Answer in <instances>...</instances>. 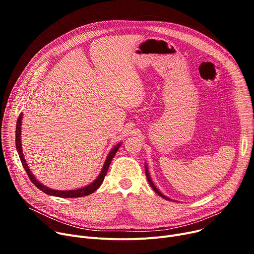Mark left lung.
I'll use <instances>...</instances> for the list:
<instances>
[{
  "label": "left lung",
  "mask_w": 254,
  "mask_h": 254,
  "mask_svg": "<svg viewBox=\"0 0 254 254\" xmlns=\"http://www.w3.org/2000/svg\"><path fill=\"white\" fill-rule=\"evenodd\" d=\"M145 173H146V177H147V180H148V182H149V184H150V186L152 188V190L158 194V195H161L163 198H165V199H168V201H173L172 198H170V197H168L167 195H165L164 193H162L161 191H159L156 188H155V185H154V183L152 182V180H151V178H150V175H149V171H148V167H147V165L145 164Z\"/></svg>",
  "instance_id": "8db88e82"
}]
</instances>
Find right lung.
<instances>
[{"mask_svg": "<svg viewBox=\"0 0 254 254\" xmlns=\"http://www.w3.org/2000/svg\"><path fill=\"white\" fill-rule=\"evenodd\" d=\"M23 114L20 113L18 119H17V124H16V132H15V144H16V149H17V152H18V155L20 157V162L26 172V174H28V176L30 177L31 181L36 185V188H38L40 190H42L43 192H45L46 194H49V195H53V196H60V197H80V196H84V195H88L92 192H95L100 186L101 184L103 183L104 181V178L107 174V171H108V168L111 164V161L112 158L114 157L115 153L117 152L118 148L120 147V145H122V142L116 144L114 147L110 150V152L108 153V155H107L106 159H105V163L103 165V168L100 172L99 176L93 180L91 183H89L88 185L86 186H83V188L81 189H77V190H52V189H49L47 188L46 185L42 184L41 182H40L36 177L35 175L32 173V171L30 170L28 164H26L25 162V158H24V155H23V152H22V146H21V124H22V116Z\"/></svg>", "mask_w": 254, "mask_h": 254, "instance_id": "1", "label": "right lung"}]
</instances>
